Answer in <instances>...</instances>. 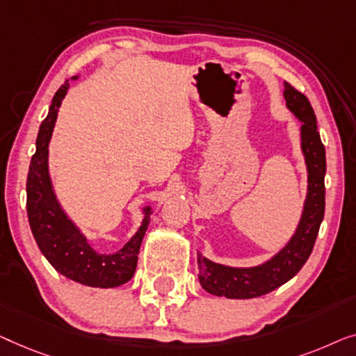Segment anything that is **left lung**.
<instances>
[{
	"mask_svg": "<svg viewBox=\"0 0 356 356\" xmlns=\"http://www.w3.org/2000/svg\"><path fill=\"white\" fill-rule=\"evenodd\" d=\"M287 108L302 121V149L308 168V195L297 232L276 257L261 266L230 268L198 253L200 284L207 292L226 298H254L276 290L307 263L316 242L326 207V148L319 137L316 116L308 98L285 82Z\"/></svg>",
	"mask_w": 356,
	"mask_h": 356,
	"instance_id": "1",
	"label": "left lung"
}]
</instances>
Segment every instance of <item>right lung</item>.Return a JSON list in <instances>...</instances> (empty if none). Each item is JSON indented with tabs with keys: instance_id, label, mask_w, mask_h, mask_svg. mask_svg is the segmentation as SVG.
Listing matches in <instances>:
<instances>
[{
	"instance_id": "obj_1",
	"label": "right lung",
	"mask_w": 356,
	"mask_h": 356,
	"mask_svg": "<svg viewBox=\"0 0 356 356\" xmlns=\"http://www.w3.org/2000/svg\"><path fill=\"white\" fill-rule=\"evenodd\" d=\"M67 80L54 93L48 116L38 130L37 152L32 156L27 176V216L40 252L63 276L90 287L111 289L132 279L140 245L149 224V208L138 232L116 253H98L69 221L56 202L48 176V143L51 138L58 108L67 93Z\"/></svg>"
}]
</instances>
